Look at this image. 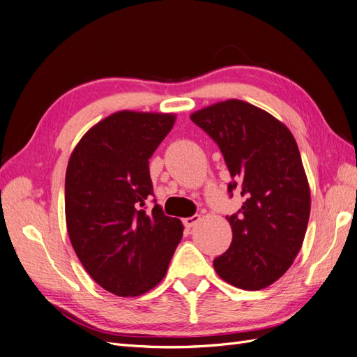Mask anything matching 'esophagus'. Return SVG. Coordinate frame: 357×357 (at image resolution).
I'll return each instance as SVG.
<instances>
[{
  "label": "esophagus",
  "instance_id": "34e87169",
  "mask_svg": "<svg viewBox=\"0 0 357 357\" xmlns=\"http://www.w3.org/2000/svg\"><path fill=\"white\" fill-rule=\"evenodd\" d=\"M201 220V215L199 214H193V215H190V218H186V219H183V225L186 226V228H193V226H195L198 222Z\"/></svg>",
  "mask_w": 357,
  "mask_h": 357
}]
</instances>
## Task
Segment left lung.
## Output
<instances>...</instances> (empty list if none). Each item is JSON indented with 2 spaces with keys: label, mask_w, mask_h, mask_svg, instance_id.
Wrapping results in <instances>:
<instances>
[{
  "label": "left lung",
  "mask_w": 357,
  "mask_h": 357,
  "mask_svg": "<svg viewBox=\"0 0 357 357\" xmlns=\"http://www.w3.org/2000/svg\"><path fill=\"white\" fill-rule=\"evenodd\" d=\"M219 146L243 207L226 215L228 250L213 261L215 273L238 289L261 290L282 277L301 250L310 219V188L289 129L257 107L228 100L190 116Z\"/></svg>",
  "instance_id": "8db88e82"
}]
</instances>
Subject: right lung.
I'll return each mask as SVG.
<instances>
[{"label": "right lung", "mask_w": 357, "mask_h": 357, "mask_svg": "<svg viewBox=\"0 0 357 357\" xmlns=\"http://www.w3.org/2000/svg\"><path fill=\"white\" fill-rule=\"evenodd\" d=\"M174 114L119 112L75 146L66 174L70 241L88 274L117 296H138L164 275L183 236L155 197L149 159Z\"/></svg>", "instance_id": "1"}]
</instances>
